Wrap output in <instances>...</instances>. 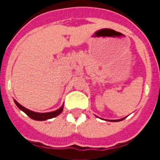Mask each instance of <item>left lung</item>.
<instances>
[{
    "label": "left lung",
    "instance_id": "left-lung-1",
    "mask_svg": "<svg viewBox=\"0 0 160 160\" xmlns=\"http://www.w3.org/2000/svg\"><path fill=\"white\" fill-rule=\"evenodd\" d=\"M125 118H121V119H116V120H107V121H110V122H118V121H122V120H123Z\"/></svg>",
    "mask_w": 160,
    "mask_h": 160
}]
</instances>
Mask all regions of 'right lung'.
Here are the masks:
<instances>
[{
	"label": "right lung",
	"instance_id": "1",
	"mask_svg": "<svg viewBox=\"0 0 160 160\" xmlns=\"http://www.w3.org/2000/svg\"><path fill=\"white\" fill-rule=\"evenodd\" d=\"M14 102L18 106V108L22 111L23 112H25V114H27L29 118H31L33 120H37V121H45V120L49 119V118H54V117H57L58 115L62 112L63 107L64 105H62L59 109H58L57 111H52V112H47V113H38V112H34V111H32L30 110H28L27 108L24 107L23 106H22L20 103H18L16 100H14Z\"/></svg>",
	"mask_w": 160,
	"mask_h": 160
}]
</instances>
